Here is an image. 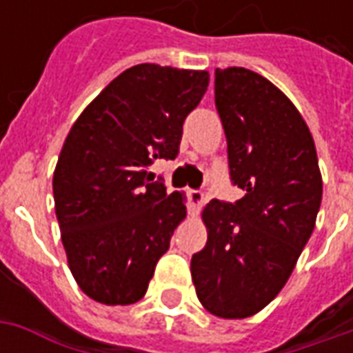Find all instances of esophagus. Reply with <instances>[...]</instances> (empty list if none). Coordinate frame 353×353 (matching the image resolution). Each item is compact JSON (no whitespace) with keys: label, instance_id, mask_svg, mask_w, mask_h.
<instances>
[{"label":"esophagus","instance_id":"obj_1","mask_svg":"<svg viewBox=\"0 0 353 353\" xmlns=\"http://www.w3.org/2000/svg\"><path fill=\"white\" fill-rule=\"evenodd\" d=\"M187 199H189V210H191V214H199V210L202 208V204L206 202V194L202 191H192L189 189L187 191Z\"/></svg>","mask_w":353,"mask_h":353}]
</instances>
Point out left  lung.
Returning a JSON list of instances; mask_svg holds the SVG:
<instances>
[{
	"label": "left lung",
	"instance_id": "8db88e82",
	"mask_svg": "<svg viewBox=\"0 0 353 353\" xmlns=\"http://www.w3.org/2000/svg\"><path fill=\"white\" fill-rule=\"evenodd\" d=\"M234 204L202 212L204 250L191 259L196 296L210 314L250 318L278 295L316 227L321 172L308 126L280 88L245 68L215 70Z\"/></svg>",
	"mask_w": 353,
	"mask_h": 353
}]
</instances>
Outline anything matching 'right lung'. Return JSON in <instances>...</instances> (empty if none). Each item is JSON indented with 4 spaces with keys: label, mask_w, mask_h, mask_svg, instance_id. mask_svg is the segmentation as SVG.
Segmentation results:
<instances>
[{
    "label": "right lung",
    "mask_w": 353,
    "mask_h": 353,
    "mask_svg": "<svg viewBox=\"0 0 353 353\" xmlns=\"http://www.w3.org/2000/svg\"><path fill=\"white\" fill-rule=\"evenodd\" d=\"M208 83V72L138 64L73 123L52 177L54 210L70 270L96 303H138L185 219L183 194L147 170L176 159Z\"/></svg>",
    "instance_id": "right-lung-1"
}]
</instances>
